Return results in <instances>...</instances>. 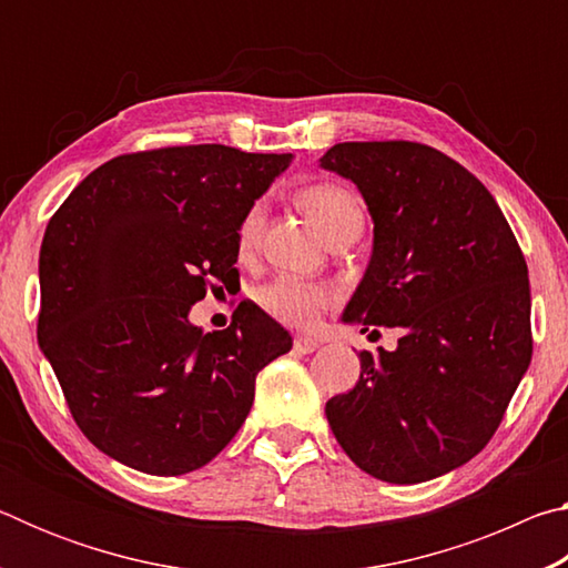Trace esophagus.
<instances>
[{
	"label": "esophagus",
	"instance_id": "34e87169",
	"mask_svg": "<svg viewBox=\"0 0 568 568\" xmlns=\"http://www.w3.org/2000/svg\"><path fill=\"white\" fill-rule=\"evenodd\" d=\"M293 348L297 353H313V351L321 348V341L318 338H311V335H297L295 343H293Z\"/></svg>",
	"mask_w": 568,
	"mask_h": 568
}]
</instances>
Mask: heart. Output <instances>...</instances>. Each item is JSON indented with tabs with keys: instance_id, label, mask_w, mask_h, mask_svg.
<instances>
[{
	"instance_id": "b5f03b06",
	"label": "heart",
	"mask_w": 568,
	"mask_h": 568,
	"mask_svg": "<svg viewBox=\"0 0 568 568\" xmlns=\"http://www.w3.org/2000/svg\"><path fill=\"white\" fill-rule=\"evenodd\" d=\"M297 205L303 207V213L318 225L325 235L338 233V230L348 223V220L361 215V207L355 203V197L348 190L331 182H318L301 190L297 195ZM263 227V205L255 203L247 210L237 225V250L240 253H250L257 245ZM263 307L277 321L291 323V325H311L323 307H328L335 301V291L328 283H313L301 281V277L281 275L275 281L265 283L261 287Z\"/></svg>"
}]
</instances>
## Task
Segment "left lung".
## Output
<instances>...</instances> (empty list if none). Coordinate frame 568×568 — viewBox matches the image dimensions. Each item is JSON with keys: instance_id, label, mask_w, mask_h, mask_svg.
I'll return each mask as SVG.
<instances>
[{"instance_id": "left-lung-1", "label": "left lung", "mask_w": 568, "mask_h": 568, "mask_svg": "<svg viewBox=\"0 0 568 568\" xmlns=\"http://www.w3.org/2000/svg\"><path fill=\"white\" fill-rule=\"evenodd\" d=\"M321 168L351 180L373 220L343 323L400 331L393 351H363L353 390L325 403L333 436L373 478L444 476L491 440L531 363L524 253L491 192L434 148L341 142Z\"/></svg>"}]
</instances>
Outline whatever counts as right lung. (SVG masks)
<instances>
[{
    "mask_svg": "<svg viewBox=\"0 0 568 568\" xmlns=\"http://www.w3.org/2000/svg\"><path fill=\"white\" fill-rule=\"evenodd\" d=\"M291 160L225 145L132 152L52 215L37 338L102 454L150 476L210 464L245 423L257 373L293 348L250 301L225 331L187 318L237 281L240 220Z\"/></svg>",
    "mask_w": 568,
    "mask_h": 568,
    "instance_id": "add662e5",
    "label": "right lung"
}]
</instances>
